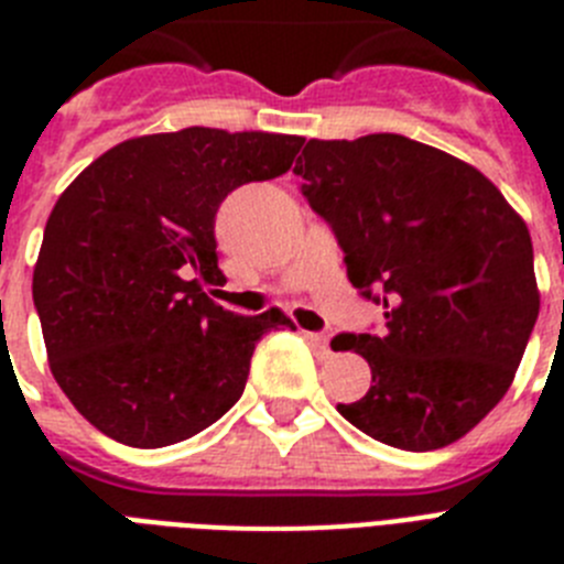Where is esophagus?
<instances>
[{"label":"esophagus","mask_w":564,"mask_h":564,"mask_svg":"<svg viewBox=\"0 0 564 564\" xmlns=\"http://www.w3.org/2000/svg\"><path fill=\"white\" fill-rule=\"evenodd\" d=\"M305 338L313 347V352H316V358H330V338L325 333H305Z\"/></svg>","instance_id":"obj_1"}]
</instances>
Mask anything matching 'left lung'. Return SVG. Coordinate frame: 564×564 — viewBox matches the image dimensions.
<instances>
[{
	"mask_svg": "<svg viewBox=\"0 0 564 564\" xmlns=\"http://www.w3.org/2000/svg\"><path fill=\"white\" fill-rule=\"evenodd\" d=\"M293 172L352 288L383 305L378 336L330 341L372 370L338 412L395 449L460 441L508 392L540 316L528 226L486 174L403 134L313 138Z\"/></svg>",
	"mask_w": 564,
	"mask_h": 564,
	"instance_id": "left-lung-1",
	"label": "left lung"
}]
</instances>
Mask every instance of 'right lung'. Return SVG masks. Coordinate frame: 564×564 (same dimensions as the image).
<instances>
[{"label":"right lung","mask_w":564,"mask_h":564,"mask_svg":"<svg viewBox=\"0 0 564 564\" xmlns=\"http://www.w3.org/2000/svg\"><path fill=\"white\" fill-rule=\"evenodd\" d=\"M305 138L188 127L132 138L64 188L44 226L33 305L53 378L98 432L161 449L220 421L246 390L253 347L293 327L237 316L214 217L242 183L291 169Z\"/></svg>","instance_id":"right-lung-1"}]
</instances>
